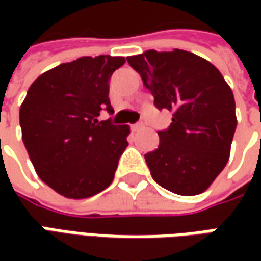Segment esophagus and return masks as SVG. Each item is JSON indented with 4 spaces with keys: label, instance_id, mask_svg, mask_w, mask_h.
<instances>
[{
    "label": "esophagus",
    "instance_id": "34e87169",
    "mask_svg": "<svg viewBox=\"0 0 261 261\" xmlns=\"http://www.w3.org/2000/svg\"><path fill=\"white\" fill-rule=\"evenodd\" d=\"M144 127V123L142 122H138L135 125H132V130H139V129H142Z\"/></svg>",
    "mask_w": 261,
    "mask_h": 261
}]
</instances>
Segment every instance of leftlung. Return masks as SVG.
Returning a JSON list of instances; mask_svg holds the SVG:
<instances>
[{
    "mask_svg": "<svg viewBox=\"0 0 261 261\" xmlns=\"http://www.w3.org/2000/svg\"><path fill=\"white\" fill-rule=\"evenodd\" d=\"M127 62L156 109L173 113L171 125L158 130V148L145 154L152 178L175 195L205 192L229 158L237 127L231 88L211 62L180 49L146 50Z\"/></svg>",
    "mask_w": 261,
    "mask_h": 261,
    "instance_id": "left-lung-1",
    "label": "left lung"
}]
</instances>
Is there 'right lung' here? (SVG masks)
Listing matches in <instances>:
<instances>
[{
  "instance_id": "add662e5",
  "label": "right lung",
  "mask_w": 261,
  "mask_h": 261,
  "mask_svg": "<svg viewBox=\"0 0 261 261\" xmlns=\"http://www.w3.org/2000/svg\"><path fill=\"white\" fill-rule=\"evenodd\" d=\"M123 56H83L42 74L20 107L23 142L37 175L69 199L90 197L113 181L127 146V125L98 120L109 100V80Z\"/></svg>"
}]
</instances>
